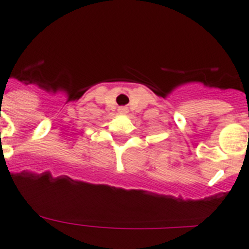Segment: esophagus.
I'll list each match as a JSON object with an SVG mask.
<instances>
[{
    "label": "esophagus",
    "instance_id": "1",
    "mask_svg": "<svg viewBox=\"0 0 249 249\" xmlns=\"http://www.w3.org/2000/svg\"><path fill=\"white\" fill-rule=\"evenodd\" d=\"M119 114H121V115H127V114H128V107H119Z\"/></svg>",
    "mask_w": 249,
    "mask_h": 249
}]
</instances>
